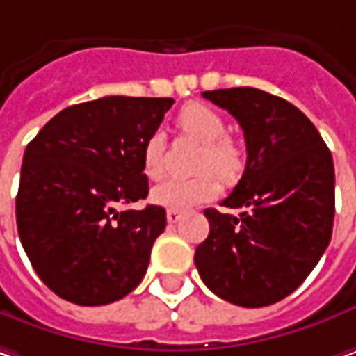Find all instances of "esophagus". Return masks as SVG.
I'll list each match as a JSON object with an SVG mask.
<instances>
[{"mask_svg": "<svg viewBox=\"0 0 356 356\" xmlns=\"http://www.w3.org/2000/svg\"><path fill=\"white\" fill-rule=\"evenodd\" d=\"M181 217H183V215H181V211H177V209H169V211H167V221L171 225H175L177 221H181Z\"/></svg>", "mask_w": 356, "mask_h": 356, "instance_id": "esophagus-1", "label": "esophagus"}]
</instances>
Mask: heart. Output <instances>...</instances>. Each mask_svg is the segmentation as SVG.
<instances>
[{"mask_svg":"<svg viewBox=\"0 0 356 356\" xmlns=\"http://www.w3.org/2000/svg\"><path fill=\"white\" fill-rule=\"evenodd\" d=\"M179 127L191 139L203 143L197 171L201 175L193 179H169L157 185L151 193L153 203L169 209H189L207 203L221 191V183L237 181L245 167V155L237 141L227 137V121L219 111L205 103H189L179 113ZM165 137L161 131H153L143 141L141 165L143 173L151 181L163 177L165 171Z\"/></svg>","mask_w":356,"mask_h":356,"instance_id":"heart-1","label":"heart"}]
</instances>
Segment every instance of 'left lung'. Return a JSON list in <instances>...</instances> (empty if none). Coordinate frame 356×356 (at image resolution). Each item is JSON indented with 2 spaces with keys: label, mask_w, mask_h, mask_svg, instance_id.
Listing matches in <instances>:
<instances>
[{
  "label": "left lung",
  "mask_w": 356,
  "mask_h": 356,
  "mask_svg": "<svg viewBox=\"0 0 356 356\" xmlns=\"http://www.w3.org/2000/svg\"><path fill=\"white\" fill-rule=\"evenodd\" d=\"M239 121L247 165L223 207L205 209L209 237L195 251L203 283L239 307L291 295L329 247L334 219L332 155L309 117L255 87L205 91Z\"/></svg>",
  "instance_id": "1"
}]
</instances>
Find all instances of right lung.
Returning <instances> with one entry per match:
<instances>
[{
	"instance_id": "right-lung-1",
	"label": "right lung",
	"mask_w": 356,
	"mask_h": 356,
	"mask_svg": "<svg viewBox=\"0 0 356 356\" xmlns=\"http://www.w3.org/2000/svg\"><path fill=\"white\" fill-rule=\"evenodd\" d=\"M173 103L109 95L71 105L25 149L17 233L39 279L61 299L109 305L145 277L165 209L117 205L147 197L141 147Z\"/></svg>"
}]
</instances>
